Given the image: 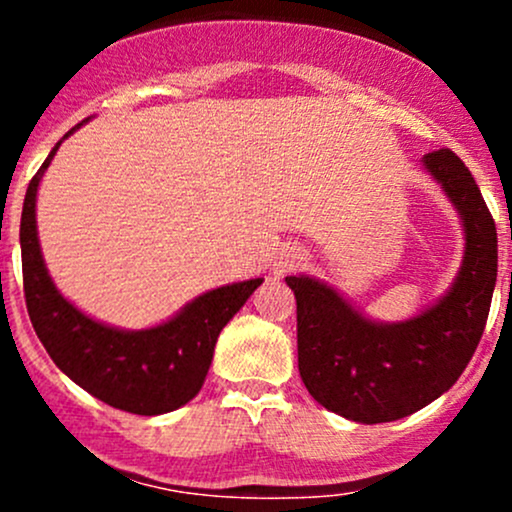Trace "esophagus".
Returning a JSON list of instances; mask_svg holds the SVG:
<instances>
[{"mask_svg": "<svg viewBox=\"0 0 512 512\" xmlns=\"http://www.w3.org/2000/svg\"><path fill=\"white\" fill-rule=\"evenodd\" d=\"M301 262H303L301 250H296V248L284 250V252H281L279 257H276V262H274V272H276V274L293 272V269H296L298 264H301Z\"/></svg>", "mask_w": 512, "mask_h": 512, "instance_id": "34e87169", "label": "esophagus"}]
</instances>
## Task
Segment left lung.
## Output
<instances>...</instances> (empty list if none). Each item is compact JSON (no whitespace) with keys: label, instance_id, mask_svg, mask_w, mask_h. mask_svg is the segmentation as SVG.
<instances>
[{"label":"left lung","instance_id":"obj_1","mask_svg":"<svg viewBox=\"0 0 512 512\" xmlns=\"http://www.w3.org/2000/svg\"><path fill=\"white\" fill-rule=\"evenodd\" d=\"M460 216L462 264L448 291L399 322L363 313L342 291L310 274L286 276L296 296L298 370L322 407L385 424L448 392L477 349L498 272V238L484 197L450 149L421 158Z\"/></svg>","mask_w":512,"mask_h":512}]
</instances>
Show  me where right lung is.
I'll list each match as a JSON object with an SVG mask.
<instances>
[{"label":"right lung","mask_w":512,"mask_h":512,"mask_svg":"<svg viewBox=\"0 0 512 512\" xmlns=\"http://www.w3.org/2000/svg\"><path fill=\"white\" fill-rule=\"evenodd\" d=\"M84 122L64 134V139ZM50 151L31 180L21 214L23 291L33 330L55 366L110 407L139 416L180 409L202 390L216 339L264 279H245L192 298L168 320L144 330L108 325L62 296L43 260L35 202L45 170L60 144Z\"/></svg>","instance_id":"1"}]
</instances>
